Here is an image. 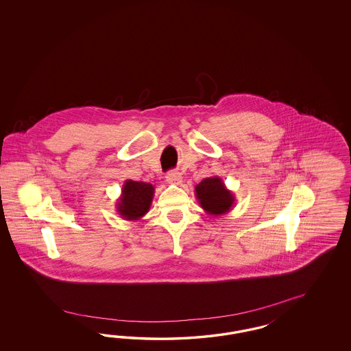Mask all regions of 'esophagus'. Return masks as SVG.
I'll return each mask as SVG.
<instances>
[{
  "instance_id": "1",
  "label": "esophagus",
  "mask_w": 351,
  "mask_h": 351,
  "mask_svg": "<svg viewBox=\"0 0 351 351\" xmlns=\"http://www.w3.org/2000/svg\"><path fill=\"white\" fill-rule=\"evenodd\" d=\"M166 180L169 181L170 184H180L181 181H182V178H181L180 172H178V171H170V172L166 175Z\"/></svg>"
}]
</instances>
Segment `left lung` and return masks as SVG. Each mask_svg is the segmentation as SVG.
<instances>
[{
    "mask_svg": "<svg viewBox=\"0 0 351 351\" xmlns=\"http://www.w3.org/2000/svg\"><path fill=\"white\" fill-rule=\"evenodd\" d=\"M194 191L201 207L208 215L221 216L233 208L235 195L225 186L223 179L219 176L203 179L195 185Z\"/></svg>",
    "mask_w": 351,
    "mask_h": 351,
    "instance_id": "8db88e82",
    "label": "left lung"
}]
</instances>
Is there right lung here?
Wrapping results in <instances>:
<instances>
[{
    "mask_svg": "<svg viewBox=\"0 0 351 351\" xmlns=\"http://www.w3.org/2000/svg\"><path fill=\"white\" fill-rule=\"evenodd\" d=\"M154 197V186L143 181L126 180L116 203L117 213L123 220L136 221L147 215Z\"/></svg>",
    "mask_w": 351,
    "mask_h": 351,
    "instance_id": "right-lung-1",
    "label": "right lung"
}]
</instances>
